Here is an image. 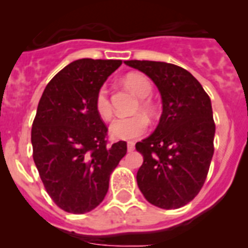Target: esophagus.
<instances>
[{"mask_svg":"<svg viewBox=\"0 0 248 248\" xmlns=\"http://www.w3.org/2000/svg\"><path fill=\"white\" fill-rule=\"evenodd\" d=\"M126 148H128L129 153H131V151H134V149H135L134 143H133V141H129V143L126 144Z\"/></svg>","mask_w":248,"mask_h":248,"instance_id":"obj_1","label":"esophagus"}]
</instances>
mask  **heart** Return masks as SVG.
<instances>
[{"mask_svg": "<svg viewBox=\"0 0 248 248\" xmlns=\"http://www.w3.org/2000/svg\"><path fill=\"white\" fill-rule=\"evenodd\" d=\"M125 83L135 92L139 98L149 97L153 91L150 80L141 74H129L125 78ZM140 108L145 113L153 114L150 103L141 102ZM95 109L103 119H109L111 117L110 102L108 98V91L105 87H102L97 93ZM146 130H148V120L140 114L131 115V117L115 118L109 126V133L111 138L119 140H134L145 134Z\"/></svg>", "mask_w": 248, "mask_h": 248, "instance_id": "heart-1", "label": "heart"}]
</instances>
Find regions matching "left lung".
I'll list each match as a JSON object with an SVG mask.
<instances>
[{"mask_svg":"<svg viewBox=\"0 0 248 248\" xmlns=\"http://www.w3.org/2000/svg\"><path fill=\"white\" fill-rule=\"evenodd\" d=\"M159 89L163 113L154 133L135 144L144 163L137 174L144 198L160 209L183 207L200 192L214 155L210 97L184 68L154 61H125Z\"/></svg>","mask_w":248,"mask_h":248,"instance_id":"obj_1","label":"left lung"}]
</instances>
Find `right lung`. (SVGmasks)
Listing matches in <instances>:
<instances>
[{"label": "right lung", "mask_w": 248, "mask_h": 248, "mask_svg": "<svg viewBox=\"0 0 248 248\" xmlns=\"http://www.w3.org/2000/svg\"><path fill=\"white\" fill-rule=\"evenodd\" d=\"M119 59H77L52 78L38 103L31 141L41 180L57 206L71 214L95 209L113 170L126 154L125 141L107 146L95 109L104 82Z\"/></svg>", "instance_id": "obj_1"}]
</instances>
